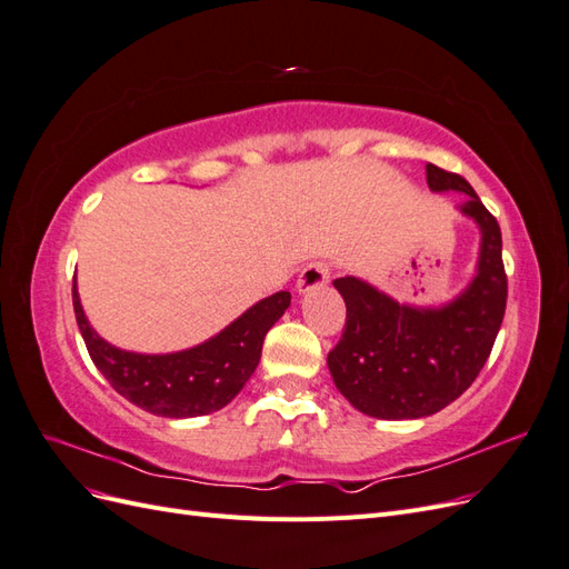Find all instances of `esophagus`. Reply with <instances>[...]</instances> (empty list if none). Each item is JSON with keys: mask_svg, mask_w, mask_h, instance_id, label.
I'll list each match as a JSON object with an SVG mask.
<instances>
[{"mask_svg": "<svg viewBox=\"0 0 569 569\" xmlns=\"http://www.w3.org/2000/svg\"><path fill=\"white\" fill-rule=\"evenodd\" d=\"M330 272H332V268L325 261L308 263L299 274L297 291L299 295H308V291H313V289H322L327 282H330Z\"/></svg>", "mask_w": 569, "mask_h": 569, "instance_id": "1", "label": "esophagus"}]
</instances>
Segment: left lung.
Instances as JSON below:
<instances>
[{
    "label": "left lung",
    "instance_id": "left-lung-1",
    "mask_svg": "<svg viewBox=\"0 0 569 569\" xmlns=\"http://www.w3.org/2000/svg\"><path fill=\"white\" fill-rule=\"evenodd\" d=\"M432 192H462L460 206L481 232L477 272L443 306H410L353 274L335 280L347 303V325L327 368L347 401L377 420H416L453 403L485 368L501 330L508 278L501 228L470 182L427 163Z\"/></svg>",
    "mask_w": 569,
    "mask_h": 569
}]
</instances>
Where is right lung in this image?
Returning <instances> with one entry per match:
<instances>
[{
  "mask_svg": "<svg viewBox=\"0 0 569 569\" xmlns=\"http://www.w3.org/2000/svg\"><path fill=\"white\" fill-rule=\"evenodd\" d=\"M289 291L253 303L226 330L176 353H132L101 339L84 318L73 282V308L84 347L109 385L134 406L161 418H197L226 408L261 360L263 339L289 308Z\"/></svg>",
  "mask_w": 569,
  "mask_h": 569,
  "instance_id": "obj_1",
  "label": "right lung"
}]
</instances>
